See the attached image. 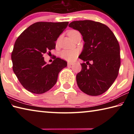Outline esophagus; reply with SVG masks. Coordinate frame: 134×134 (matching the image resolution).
Instances as JSON below:
<instances>
[{"instance_id": "34e87169", "label": "esophagus", "mask_w": 134, "mask_h": 134, "mask_svg": "<svg viewBox=\"0 0 134 134\" xmlns=\"http://www.w3.org/2000/svg\"><path fill=\"white\" fill-rule=\"evenodd\" d=\"M74 63H71V62H68V65H72Z\"/></svg>"}]
</instances>
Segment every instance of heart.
I'll return each instance as SVG.
<instances>
[{
    "mask_svg": "<svg viewBox=\"0 0 134 134\" xmlns=\"http://www.w3.org/2000/svg\"><path fill=\"white\" fill-rule=\"evenodd\" d=\"M77 32V31L72 30L69 31L68 34H69V37L71 38L72 35L75 34ZM78 54L79 51L77 49H65V50L62 51L60 55L64 60L71 62V61H73L74 60H75L77 56L78 55Z\"/></svg>",
    "mask_w": 134,
    "mask_h": 134,
    "instance_id": "obj_1",
    "label": "heart"
}]
</instances>
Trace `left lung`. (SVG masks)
Wrapping results in <instances>:
<instances>
[{"label": "left lung", "mask_w": 134, "mask_h": 134, "mask_svg": "<svg viewBox=\"0 0 134 134\" xmlns=\"http://www.w3.org/2000/svg\"><path fill=\"white\" fill-rule=\"evenodd\" d=\"M69 26L80 32L85 42L79 58L87 64L93 62L89 66L86 63L81 64V71L76 75L79 89L90 96L103 94L116 79L121 65L116 38L109 27L98 22L76 21Z\"/></svg>", "instance_id": "left-lung-1"}]
</instances>
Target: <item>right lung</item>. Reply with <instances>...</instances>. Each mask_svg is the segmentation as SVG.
Wrapping results in <instances>:
<instances>
[{
  "instance_id": "1",
  "label": "right lung",
  "mask_w": 134,
  "mask_h": 134,
  "mask_svg": "<svg viewBox=\"0 0 134 134\" xmlns=\"http://www.w3.org/2000/svg\"><path fill=\"white\" fill-rule=\"evenodd\" d=\"M69 22H38L29 26L17 38L12 53L13 70L25 89L42 94L55 85L58 75L67 63L54 57L51 64L44 54L55 48V41Z\"/></svg>"
}]
</instances>
